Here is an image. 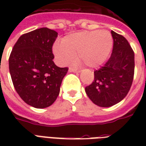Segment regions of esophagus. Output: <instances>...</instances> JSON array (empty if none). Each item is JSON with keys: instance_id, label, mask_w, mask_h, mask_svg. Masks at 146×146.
I'll use <instances>...</instances> for the list:
<instances>
[{"instance_id": "esophagus-1", "label": "esophagus", "mask_w": 146, "mask_h": 146, "mask_svg": "<svg viewBox=\"0 0 146 146\" xmlns=\"http://www.w3.org/2000/svg\"><path fill=\"white\" fill-rule=\"evenodd\" d=\"M69 71H70V72H75V73H80V70L74 69V68H73V67H70V68H69Z\"/></svg>"}]
</instances>
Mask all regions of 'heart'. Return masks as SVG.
Returning a JSON list of instances; mask_svg holds the SVG:
<instances>
[{"label":"heart","instance_id":"obj_1","mask_svg":"<svg viewBox=\"0 0 146 146\" xmlns=\"http://www.w3.org/2000/svg\"><path fill=\"white\" fill-rule=\"evenodd\" d=\"M113 38L108 31H84L72 34L57 42L54 46V53L60 64L70 62L77 53L86 65L97 67L108 57L113 47Z\"/></svg>","mask_w":146,"mask_h":146}]
</instances>
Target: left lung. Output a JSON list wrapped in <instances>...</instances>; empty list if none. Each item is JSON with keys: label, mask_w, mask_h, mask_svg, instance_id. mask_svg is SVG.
Wrapping results in <instances>:
<instances>
[{"label": "left lung", "mask_w": 146, "mask_h": 146, "mask_svg": "<svg viewBox=\"0 0 146 146\" xmlns=\"http://www.w3.org/2000/svg\"><path fill=\"white\" fill-rule=\"evenodd\" d=\"M113 50L103 66L94 71V80L85 88L87 96L100 107L113 106L122 101L133 83L135 69L134 51L123 35L111 32Z\"/></svg>", "instance_id": "obj_1"}]
</instances>
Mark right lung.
Segmentation results:
<instances>
[{"label":"right lung","mask_w":146,"mask_h":146,"mask_svg":"<svg viewBox=\"0 0 146 146\" xmlns=\"http://www.w3.org/2000/svg\"><path fill=\"white\" fill-rule=\"evenodd\" d=\"M57 33L40 28L22 35L9 57L13 84L20 98L36 108L50 106L57 99L68 67L53 61L52 47Z\"/></svg>","instance_id":"1"}]
</instances>
